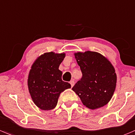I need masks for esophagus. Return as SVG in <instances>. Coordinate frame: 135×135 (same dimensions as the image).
Returning <instances> with one entry per match:
<instances>
[{
    "label": "esophagus",
    "mask_w": 135,
    "mask_h": 135,
    "mask_svg": "<svg viewBox=\"0 0 135 135\" xmlns=\"http://www.w3.org/2000/svg\"><path fill=\"white\" fill-rule=\"evenodd\" d=\"M70 85H71V87H73V86L74 85V80H71L70 82Z\"/></svg>",
    "instance_id": "34e87169"
}]
</instances>
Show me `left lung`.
<instances>
[{"instance_id": "8db88e82", "label": "left lung", "mask_w": 135, "mask_h": 135, "mask_svg": "<svg viewBox=\"0 0 135 135\" xmlns=\"http://www.w3.org/2000/svg\"><path fill=\"white\" fill-rule=\"evenodd\" d=\"M74 55L82 77L72 90L89 109H98L108 104L117 83V74L112 64L98 52L87 51Z\"/></svg>"}]
</instances>
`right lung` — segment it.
I'll return each instance as SVG.
<instances>
[{"label": "right lung", "mask_w": 135, "mask_h": 135, "mask_svg": "<svg viewBox=\"0 0 135 135\" xmlns=\"http://www.w3.org/2000/svg\"><path fill=\"white\" fill-rule=\"evenodd\" d=\"M65 55V53H45L31 65L27 78L29 92L33 103L42 110L55 108L61 93L71 87L62 80V73L59 69Z\"/></svg>", "instance_id": "add662e5"}]
</instances>
